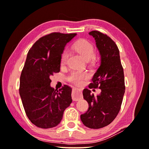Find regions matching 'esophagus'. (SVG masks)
Listing matches in <instances>:
<instances>
[{
  "label": "esophagus",
  "mask_w": 149,
  "mask_h": 149,
  "mask_svg": "<svg viewBox=\"0 0 149 149\" xmlns=\"http://www.w3.org/2000/svg\"><path fill=\"white\" fill-rule=\"evenodd\" d=\"M82 97L81 92L78 88H74L72 91V100L74 101H77Z\"/></svg>",
  "instance_id": "34e87169"
}]
</instances>
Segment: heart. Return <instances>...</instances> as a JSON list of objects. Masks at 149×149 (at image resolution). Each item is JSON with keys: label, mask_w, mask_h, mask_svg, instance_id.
<instances>
[{"label": "heart", "mask_w": 149, "mask_h": 149, "mask_svg": "<svg viewBox=\"0 0 149 149\" xmlns=\"http://www.w3.org/2000/svg\"><path fill=\"white\" fill-rule=\"evenodd\" d=\"M73 48L77 53H79L86 61H90L94 57L95 55L94 47L86 39H81L75 42L73 45ZM68 57L69 53L68 51H64L61 56V65H64L67 62ZM88 77L89 74L88 73L80 72V71H72L71 74L68 75V80L77 85H79Z\"/></svg>", "instance_id": "obj_1"}]
</instances>
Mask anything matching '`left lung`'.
<instances>
[{
    "label": "left lung",
    "mask_w": 149,
    "mask_h": 149,
    "mask_svg": "<svg viewBox=\"0 0 149 149\" xmlns=\"http://www.w3.org/2000/svg\"><path fill=\"white\" fill-rule=\"evenodd\" d=\"M89 35L94 38L100 55V65L89 88H99L101 93L94 96L89 89H84V98L89 108L80 118L86 126L98 129L112 123L120 110L125 92L124 76L119 50L114 41L97 31H92Z\"/></svg>",
    "instance_id": "left-lung-1"
}]
</instances>
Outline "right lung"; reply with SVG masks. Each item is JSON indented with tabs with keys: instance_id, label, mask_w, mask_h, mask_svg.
<instances>
[{
	"instance_id": "right-lung-1",
	"label": "right lung",
	"mask_w": 149,
	"mask_h": 149,
	"mask_svg": "<svg viewBox=\"0 0 149 149\" xmlns=\"http://www.w3.org/2000/svg\"><path fill=\"white\" fill-rule=\"evenodd\" d=\"M76 33H52L35 42L27 53L20 77L19 94L28 118L35 126L50 128L58 125L72 103V88L51 87L49 77L60 71L64 48Z\"/></svg>"
}]
</instances>
